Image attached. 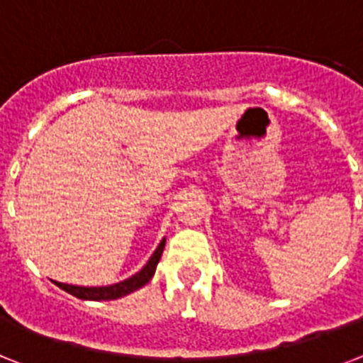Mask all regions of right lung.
Listing matches in <instances>:
<instances>
[{
    "mask_svg": "<svg viewBox=\"0 0 363 363\" xmlns=\"http://www.w3.org/2000/svg\"><path fill=\"white\" fill-rule=\"evenodd\" d=\"M164 243L166 240L160 242V245L157 247V251L153 252V257L149 258V262L144 266V269H140L136 275H133L130 279L123 280V282H118V284L112 286H99V288H84V286H72V284H62V282H55V284L62 288L64 291L72 294L73 297L77 299H86V301H112L120 299L123 295H129L130 291H136L138 288L145 286L151 280V277L155 275V269H157V264L162 257Z\"/></svg>",
    "mask_w": 363,
    "mask_h": 363,
    "instance_id": "obj_1",
    "label": "right lung"
}]
</instances>
